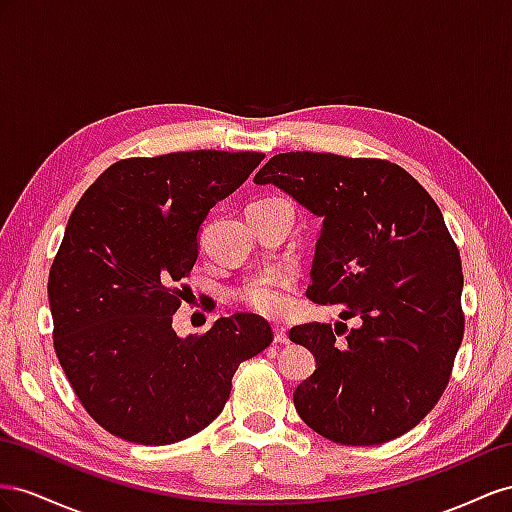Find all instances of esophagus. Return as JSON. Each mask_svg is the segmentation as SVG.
Segmentation results:
<instances>
[{"instance_id":"34e87169","label":"esophagus","mask_w":512,"mask_h":512,"mask_svg":"<svg viewBox=\"0 0 512 512\" xmlns=\"http://www.w3.org/2000/svg\"><path fill=\"white\" fill-rule=\"evenodd\" d=\"M274 343L279 345H287L289 343V337H287V330L283 326H274Z\"/></svg>"}]
</instances>
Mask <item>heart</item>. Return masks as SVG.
Segmentation results:
<instances>
[{"instance_id": "b5f03b06", "label": "heart", "mask_w": 512, "mask_h": 512, "mask_svg": "<svg viewBox=\"0 0 512 512\" xmlns=\"http://www.w3.org/2000/svg\"><path fill=\"white\" fill-rule=\"evenodd\" d=\"M289 281L285 274H266L244 283L238 291L236 298L255 313L276 317L281 315L289 304Z\"/></svg>"}]
</instances>
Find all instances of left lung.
Segmentation results:
<instances>
[{
    "label": "left lung",
    "mask_w": 512,
    "mask_h": 512,
    "mask_svg": "<svg viewBox=\"0 0 512 512\" xmlns=\"http://www.w3.org/2000/svg\"><path fill=\"white\" fill-rule=\"evenodd\" d=\"M255 182L324 218L306 298L356 321L289 330L317 362L294 392L300 418L343 446L414 429L446 390L465 328L459 248L437 203L382 158L285 152Z\"/></svg>",
    "instance_id": "8db88e82"
}]
</instances>
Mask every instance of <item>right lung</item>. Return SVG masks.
<instances>
[{"mask_svg": "<svg viewBox=\"0 0 512 512\" xmlns=\"http://www.w3.org/2000/svg\"><path fill=\"white\" fill-rule=\"evenodd\" d=\"M266 158L193 150L122 158L72 210L49 270L53 347L98 425L143 446L186 440L223 412L240 362L272 343L253 313L180 339L171 321L203 218Z\"/></svg>", "mask_w": 512, "mask_h": 512, "instance_id": "1", "label": "right lung"}]
</instances>
